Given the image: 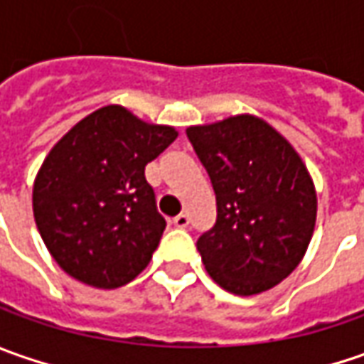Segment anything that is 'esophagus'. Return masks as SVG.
<instances>
[{"mask_svg": "<svg viewBox=\"0 0 364 364\" xmlns=\"http://www.w3.org/2000/svg\"><path fill=\"white\" fill-rule=\"evenodd\" d=\"M188 223H190L188 215H184V213L172 218V225H174V227H178V229H186V227H188Z\"/></svg>", "mask_w": 364, "mask_h": 364, "instance_id": "obj_1", "label": "esophagus"}]
</instances>
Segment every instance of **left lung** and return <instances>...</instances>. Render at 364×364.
<instances>
[{
    "mask_svg": "<svg viewBox=\"0 0 364 364\" xmlns=\"http://www.w3.org/2000/svg\"><path fill=\"white\" fill-rule=\"evenodd\" d=\"M217 194V223L200 235L208 275L237 296L277 286L306 255L318 198L300 154L255 115L186 129Z\"/></svg>",
    "mask_w": 364,
    "mask_h": 364,
    "instance_id": "obj_1",
    "label": "left lung"
}]
</instances>
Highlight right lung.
Masks as SVG:
<instances>
[{"label": "right lung", "instance_id": "add662e5", "mask_svg": "<svg viewBox=\"0 0 364 364\" xmlns=\"http://www.w3.org/2000/svg\"><path fill=\"white\" fill-rule=\"evenodd\" d=\"M176 137L170 125L107 105L50 149L32 206L42 241L70 277L115 289L146 269L166 220L144 172Z\"/></svg>", "mask_w": 364, "mask_h": 364}]
</instances>
